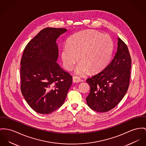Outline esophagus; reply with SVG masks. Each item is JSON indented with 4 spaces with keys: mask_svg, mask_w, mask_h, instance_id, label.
<instances>
[{
    "mask_svg": "<svg viewBox=\"0 0 146 146\" xmlns=\"http://www.w3.org/2000/svg\"><path fill=\"white\" fill-rule=\"evenodd\" d=\"M72 81L74 82H81L82 80L78 76H74L72 78Z\"/></svg>",
    "mask_w": 146,
    "mask_h": 146,
    "instance_id": "obj_1",
    "label": "esophagus"
}]
</instances>
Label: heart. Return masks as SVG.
<instances>
[{"label":"heart","mask_w":146,"mask_h":146,"mask_svg":"<svg viewBox=\"0 0 146 146\" xmlns=\"http://www.w3.org/2000/svg\"><path fill=\"white\" fill-rule=\"evenodd\" d=\"M113 48L112 39L107 34L96 30H88L71 36L64 46L61 58L64 66L71 70L78 61V74L97 73L107 65Z\"/></svg>","instance_id":"heart-1"}]
</instances>
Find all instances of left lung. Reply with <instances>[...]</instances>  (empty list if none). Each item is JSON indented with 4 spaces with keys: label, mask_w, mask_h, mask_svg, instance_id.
Here are the masks:
<instances>
[{
    "label": "left lung",
    "mask_w": 146,
    "mask_h": 146,
    "mask_svg": "<svg viewBox=\"0 0 146 146\" xmlns=\"http://www.w3.org/2000/svg\"><path fill=\"white\" fill-rule=\"evenodd\" d=\"M131 58L126 44L118 38L116 53L111 62L96 75L88 78L90 92L88 105L99 112H106L122 100L129 85Z\"/></svg>",
    "instance_id": "1"
}]
</instances>
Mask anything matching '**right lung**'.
Segmentation results:
<instances>
[{"label":"right lung","mask_w":146,"mask_h":146,"mask_svg":"<svg viewBox=\"0 0 146 146\" xmlns=\"http://www.w3.org/2000/svg\"><path fill=\"white\" fill-rule=\"evenodd\" d=\"M64 28L41 30L25 46L20 61L21 91L36 112L49 114L65 102L72 78L56 62V40Z\"/></svg>","instance_id":"1"}]
</instances>
